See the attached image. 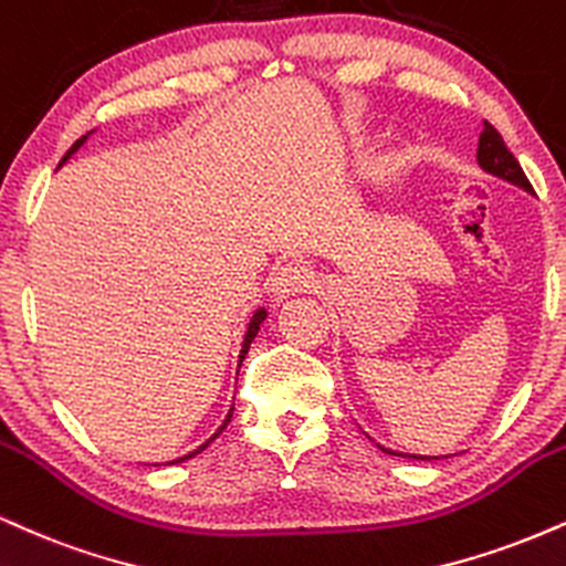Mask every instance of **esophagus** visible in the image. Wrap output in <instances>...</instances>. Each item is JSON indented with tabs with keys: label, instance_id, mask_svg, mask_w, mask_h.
I'll return each instance as SVG.
<instances>
[{
	"label": "esophagus",
	"instance_id": "esophagus-1",
	"mask_svg": "<svg viewBox=\"0 0 566 566\" xmlns=\"http://www.w3.org/2000/svg\"><path fill=\"white\" fill-rule=\"evenodd\" d=\"M315 285V272L302 262H289L272 272V294L275 298H289L294 294H304Z\"/></svg>",
	"mask_w": 566,
	"mask_h": 566
}]
</instances>
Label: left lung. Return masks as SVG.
Instances as JSON below:
<instances>
[{"instance_id":"obj_1","label":"left lung","mask_w":566,"mask_h":566,"mask_svg":"<svg viewBox=\"0 0 566 566\" xmlns=\"http://www.w3.org/2000/svg\"><path fill=\"white\" fill-rule=\"evenodd\" d=\"M476 161H480L482 169L490 171V175L506 179V182L520 185V188L533 192V185H530L527 175L522 171L520 161H516L514 153L506 148L501 132H497L490 122H484V129L480 135V148H476ZM384 453L397 455V453H391V450H384ZM410 458H421V455H410ZM421 461H427V458H421Z\"/></svg>"}]
</instances>
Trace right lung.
Listing matches in <instances>:
<instances>
[{
	"label": "right lung",
	"mask_w": 566,
	"mask_h": 566,
	"mask_svg": "<svg viewBox=\"0 0 566 566\" xmlns=\"http://www.w3.org/2000/svg\"><path fill=\"white\" fill-rule=\"evenodd\" d=\"M84 139H86V135H84V137H78V139H76V143H73V145H71V148H69V153H65V156H63V161H65V158H69V156H71V153H76L78 148H82V143H84ZM63 161H60V164H63ZM264 317H268V312H264V310H259V312H256V315H254V317H251V323H249V331H245V342H243V349H241V363H243L245 352H249V347H251V342H254V336L259 334V325H262V323H264ZM230 418H232V410H230V413H228V418H224V423H222V427H219V431H222L224 427H228V423H230ZM219 431H217V434H214V437H219ZM214 437H211V440H214ZM211 440H209V442H211ZM209 442H203V444H201V448H198V450H192V453H190V455L179 458V461H171V463H182V461H188V458H192V455H198V453H201V450H206V448H209Z\"/></svg>",
	"instance_id": "right-lung-1"
}]
</instances>
